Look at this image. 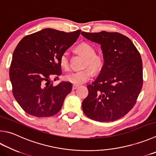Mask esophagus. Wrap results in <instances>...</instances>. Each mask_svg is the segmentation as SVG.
<instances>
[{"instance_id":"esophagus-1","label":"esophagus","mask_w":156,"mask_h":156,"mask_svg":"<svg viewBox=\"0 0 156 156\" xmlns=\"http://www.w3.org/2000/svg\"><path fill=\"white\" fill-rule=\"evenodd\" d=\"M78 87V85H75V84H73V85L72 86V89H73V90H75V89H77Z\"/></svg>"}]
</instances>
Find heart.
Listing matches in <instances>:
<instances>
[{
    "label": "heart",
    "mask_w": 156,
    "mask_h": 156,
    "mask_svg": "<svg viewBox=\"0 0 156 156\" xmlns=\"http://www.w3.org/2000/svg\"><path fill=\"white\" fill-rule=\"evenodd\" d=\"M76 51L86 58L84 67H89L94 73H98L102 69L105 64V56L101 53H95V48L91 44L83 42L76 47ZM61 67L64 70L69 69V55L67 51L62 53L59 59ZM92 76V72L89 69L78 72H71L65 76L64 79L69 83L79 85L89 81Z\"/></svg>",
    "instance_id": "obj_1"
}]
</instances>
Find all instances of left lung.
<instances>
[{
  "label": "left lung",
  "instance_id": "obj_1",
  "mask_svg": "<svg viewBox=\"0 0 156 156\" xmlns=\"http://www.w3.org/2000/svg\"><path fill=\"white\" fill-rule=\"evenodd\" d=\"M101 45L105 64L98 77L87 86L82 103L84 114L100 122L124 117L134 106L142 89L143 63L139 52L127 37L119 33L82 32Z\"/></svg>",
  "mask_w": 156,
  "mask_h": 156
}]
</instances>
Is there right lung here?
I'll list each match as a JSON object with an SVG mask.
<instances>
[{"label": "right lung", "mask_w": 156, "mask_h": 156, "mask_svg": "<svg viewBox=\"0 0 156 156\" xmlns=\"http://www.w3.org/2000/svg\"><path fill=\"white\" fill-rule=\"evenodd\" d=\"M80 31L45 29L25 36L16 46L9 78L14 98L28 114L50 117L61 109L72 84L61 82L55 86L50 80L61 74L60 56L75 43Z\"/></svg>", "instance_id": "right-lung-1"}]
</instances>
